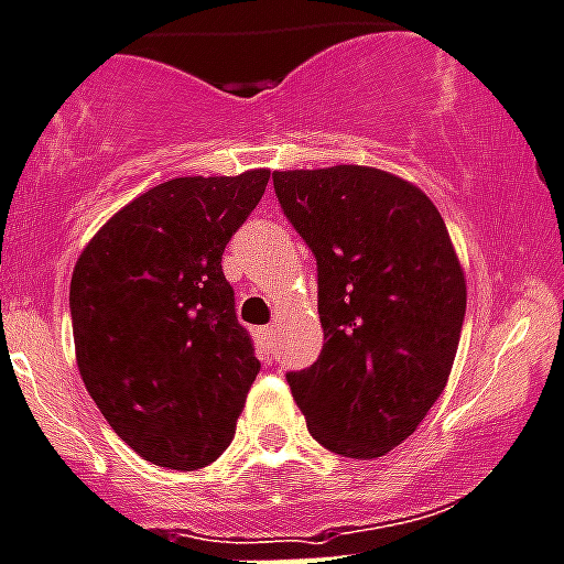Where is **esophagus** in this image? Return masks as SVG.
<instances>
[{
  "label": "esophagus",
  "mask_w": 564,
  "mask_h": 564,
  "mask_svg": "<svg viewBox=\"0 0 564 564\" xmlns=\"http://www.w3.org/2000/svg\"><path fill=\"white\" fill-rule=\"evenodd\" d=\"M257 337H260L262 346L273 348V337H276V329H273V326H260V329H257Z\"/></svg>",
  "instance_id": "1"
}]
</instances>
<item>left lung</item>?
<instances>
[{"instance_id": "obj_1", "label": "left lung", "mask_w": 564, "mask_h": 564, "mask_svg": "<svg viewBox=\"0 0 564 564\" xmlns=\"http://www.w3.org/2000/svg\"><path fill=\"white\" fill-rule=\"evenodd\" d=\"M279 207L318 265L324 348L288 373L321 446L373 459L440 399L465 321V276L437 207L366 165L273 171Z\"/></svg>"}]
</instances>
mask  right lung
<instances>
[{
    "mask_svg": "<svg viewBox=\"0 0 564 564\" xmlns=\"http://www.w3.org/2000/svg\"><path fill=\"white\" fill-rule=\"evenodd\" d=\"M271 171L180 176L118 210L74 265L77 366L116 434L149 463H216L260 373L221 257Z\"/></svg>",
    "mask_w": 564,
    "mask_h": 564,
    "instance_id": "right-lung-1",
    "label": "right lung"
}]
</instances>
